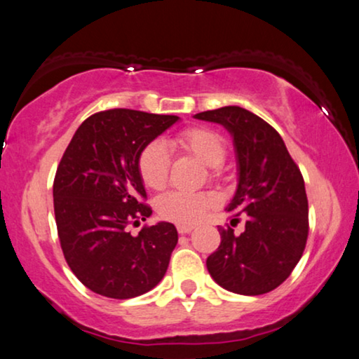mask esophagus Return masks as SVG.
I'll return each instance as SVG.
<instances>
[{
  "label": "esophagus",
  "mask_w": 359,
  "mask_h": 359,
  "mask_svg": "<svg viewBox=\"0 0 359 359\" xmlns=\"http://www.w3.org/2000/svg\"><path fill=\"white\" fill-rule=\"evenodd\" d=\"M177 231H179V234H189V232H191L194 231V226H177Z\"/></svg>",
  "instance_id": "obj_1"
}]
</instances>
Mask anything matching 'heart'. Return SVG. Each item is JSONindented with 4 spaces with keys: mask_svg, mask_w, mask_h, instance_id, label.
<instances>
[{
    "mask_svg": "<svg viewBox=\"0 0 359 359\" xmlns=\"http://www.w3.org/2000/svg\"><path fill=\"white\" fill-rule=\"evenodd\" d=\"M174 143L184 153L194 156L210 168V179L223 175V164L228 156V144L218 131L208 127H190L175 136ZM170 156L159 141H151L138 156V172L143 184L151 190H163L168 185ZM218 200L210 191H168L156 201L161 218L179 226H194L215 208Z\"/></svg>",
    "mask_w": 359,
    "mask_h": 359,
    "instance_id": "obj_1",
    "label": "heart"
}]
</instances>
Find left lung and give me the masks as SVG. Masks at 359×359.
I'll return each instance as SVG.
<instances>
[{
	"label": "left lung",
	"instance_id": "1",
	"mask_svg": "<svg viewBox=\"0 0 359 359\" xmlns=\"http://www.w3.org/2000/svg\"><path fill=\"white\" fill-rule=\"evenodd\" d=\"M221 123L234 138L239 185L226 211L231 224L245 216V229L218 228L221 244L206 269L224 290L259 296L278 287L306 249L309 205L304 179L278 131L259 115L228 105L195 115Z\"/></svg>",
	"mask_w": 359,
	"mask_h": 359
}]
</instances>
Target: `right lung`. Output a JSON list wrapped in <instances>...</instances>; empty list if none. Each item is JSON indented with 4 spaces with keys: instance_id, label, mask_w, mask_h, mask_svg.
Returning <instances> with one entry per match:
<instances>
[{
    "instance_id": "right-lung-1",
    "label": "right lung",
    "mask_w": 359,
    "mask_h": 359,
    "mask_svg": "<svg viewBox=\"0 0 359 359\" xmlns=\"http://www.w3.org/2000/svg\"><path fill=\"white\" fill-rule=\"evenodd\" d=\"M177 115L110 109L79 125L53 180L55 221L65 260L90 291L114 299L158 285L177 245L170 223L140 226L153 213L138 172V156Z\"/></svg>"
}]
</instances>
